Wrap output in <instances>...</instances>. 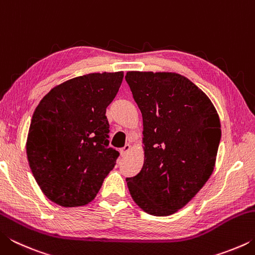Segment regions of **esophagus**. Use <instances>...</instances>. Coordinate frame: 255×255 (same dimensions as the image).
Instances as JSON below:
<instances>
[{"label": "esophagus", "mask_w": 255, "mask_h": 255, "mask_svg": "<svg viewBox=\"0 0 255 255\" xmlns=\"http://www.w3.org/2000/svg\"><path fill=\"white\" fill-rule=\"evenodd\" d=\"M129 150H130V145L126 144L123 148H120V154H122V156H125V155L129 153Z\"/></svg>", "instance_id": "esophagus-1"}]
</instances>
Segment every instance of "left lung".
<instances>
[{
  "label": "left lung",
  "mask_w": 255,
  "mask_h": 255,
  "mask_svg": "<svg viewBox=\"0 0 255 255\" xmlns=\"http://www.w3.org/2000/svg\"><path fill=\"white\" fill-rule=\"evenodd\" d=\"M143 117L144 164L127 178L132 200L145 213L169 216L195 197L213 173L221 120L207 94L173 72H127Z\"/></svg>",
  "instance_id": "obj_1"
}]
</instances>
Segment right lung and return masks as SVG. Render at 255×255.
Segmentation results:
<instances>
[{
  "instance_id": "right-lung-1",
  "label": "right lung",
  "mask_w": 255,
  "mask_h": 255,
  "mask_svg": "<svg viewBox=\"0 0 255 255\" xmlns=\"http://www.w3.org/2000/svg\"><path fill=\"white\" fill-rule=\"evenodd\" d=\"M124 72L90 73L56 85L33 112L27 156L44 195L62 207L88 205L114 169L106 117Z\"/></svg>"
}]
</instances>
